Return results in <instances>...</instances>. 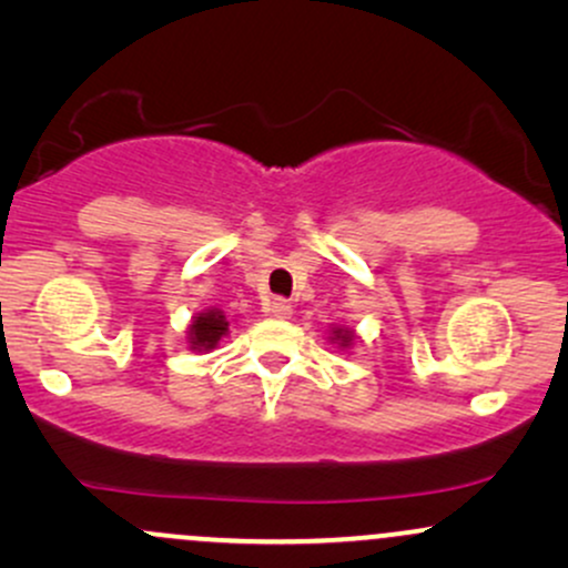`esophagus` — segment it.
<instances>
[{"label": "esophagus", "mask_w": 568, "mask_h": 568, "mask_svg": "<svg viewBox=\"0 0 568 568\" xmlns=\"http://www.w3.org/2000/svg\"><path fill=\"white\" fill-rule=\"evenodd\" d=\"M266 312H270L272 317H280V321H288L293 315V306L285 302V298H275V302H270V306H266Z\"/></svg>", "instance_id": "34e87169"}]
</instances>
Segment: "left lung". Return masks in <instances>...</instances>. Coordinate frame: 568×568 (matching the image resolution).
Listing matches in <instances>:
<instances>
[{
  "label": "left lung",
  "instance_id": "left-lung-1",
  "mask_svg": "<svg viewBox=\"0 0 568 568\" xmlns=\"http://www.w3.org/2000/svg\"><path fill=\"white\" fill-rule=\"evenodd\" d=\"M328 342L336 344L338 349H349L352 344L357 342V334H355V328H349V325H331Z\"/></svg>",
  "mask_w": 568,
  "mask_h": 568
}]
</instances>
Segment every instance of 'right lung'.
<instances>
[{
	"mask_svg": "<svg viewBox=\"0 0 568 568\" xmlns=\"http://www.w3.org/2000/svg\"><path fill=\"white\" fill-rule=\"evenodd\" d=\"M224 336H230V317L219 306L197 312L186 328V344L192 352H213Z\"/></svg>",
	"mask_w": 568,
	"mask_h": 568,
	"instance_id": "obj_1",
	"label": "right lung"
}]
</instances>
